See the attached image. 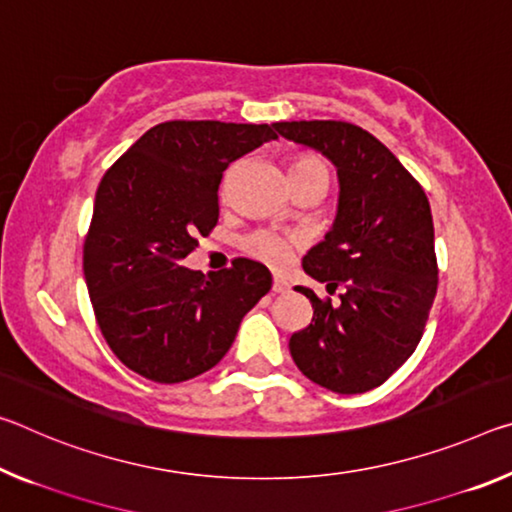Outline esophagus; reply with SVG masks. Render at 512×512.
<instances>
[{
	"instance_id": "34e87169",
	"label": "esophagus",
	"mask_w": 512,
	"mask_h": 512,
	"mask_svg": "<svg viewBox=\"0 0 512 512\" xmlns=\"http://www.w3.org/2000/svg\"><path fill=\"white\" fill-rule=\"evenodd\" d=\"M289 291V282L282 280V278H275L273 280V294H287Z\"/></svg>"
}]
</instances>
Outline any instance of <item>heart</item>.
I'll list each match as a JSON object with an SVG mask.
<instances>
[{"label": "heart", "instance_id": "obj_1", "mask_svg": "<svg viewBox=\"0 0 512 512\" xmlns=\"http://www.w3.org/2000/svg\"><path fill=\"white\" fill-rule=\"evenodd\" d=\"M319 168L326 170V166H323L319 159L300 157L291 164L289 173H298V170H319ZM243 248H246V253L250 257L273 266V269H280V266H285L289 262L291 239L282 237V234H275L271 230H259L243 241Z\"/></svg>", "mask_w": 512, "mask_h": 512}]
</instances>
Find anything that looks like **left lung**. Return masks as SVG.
Wrapping results in <instances>:
<instances>
[{"label": "left lung", "instance_id": "1", "mask_svg": "<svg viewBox=\"0 0 512 512\" xmlns=\"http://www.w3.org/2000/svg\"><path fill=\"white\" fill-rule=\"evenodd\" d=\"M321 152L339 177L335 223L303 257L310 278L342 303H312V323L289 339L296 367L337 394L383 385L415 353L437 291L435 230L424 189L376 136L342 120L275 123Z\"/></svg>", "mask_w": 512, "mask_h": 512}]
</instances>
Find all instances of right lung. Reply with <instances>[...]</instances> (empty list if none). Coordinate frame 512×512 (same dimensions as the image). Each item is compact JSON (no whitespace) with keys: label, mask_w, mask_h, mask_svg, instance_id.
Returning <instances> with one entry per match:
<instances>
[{"label":"right lung","mask_w":512,"mask_h":512,"mask_svg":"<svg viewBox=\"0 0 512 512\" xmlns=\"http://www.w3.org/2000/svg\"><path fill=\"white\" fill-rule=\"evenodd\" d=\"M278 139L271 125L170 120L145 132L95 193L84 278L116 358L154 383H182L223 360L241 319L271 289L253 259L191 271L182 259L218 221L234 159Z\"/></svg>","instance_id":"right-lung-1"}]
</instances>
